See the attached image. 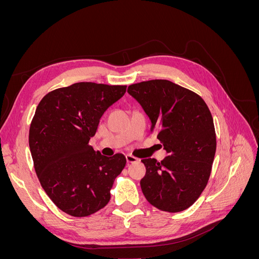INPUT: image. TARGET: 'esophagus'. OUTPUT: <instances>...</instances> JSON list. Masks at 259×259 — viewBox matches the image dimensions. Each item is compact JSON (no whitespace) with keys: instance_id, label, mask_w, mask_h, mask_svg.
<instances>
[{"instance_id":"1","label":"esophagus","mask_w":259,"mask_h":259,"mask_svg":"<svg viewBox=\"0 0 259 259\" xmlns=\"http://www.w3.org/2000/svg\"><path fill=\"white\" fill-rule=\"evenodd\" d=\"M126 161H127V163H136V162H138V159L135 158L134 155L127 154V155H126Z\"/></svg>"}]
</instances>
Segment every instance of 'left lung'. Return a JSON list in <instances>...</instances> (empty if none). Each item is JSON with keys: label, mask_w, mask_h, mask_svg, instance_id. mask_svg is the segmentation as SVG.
<instances>
[{"label": "left lung", "mask_w": 259, "mask_h": 259, "mask_svg": "<svg viewBox=\"0 0 259 259\" xmlns=\"http://www.w3.org/2000/svg\"><path fill=\"white\" fill-rule=\"evenodd\" d=\"M127 92L151 120V132L168 153L165 159H143V193L154 207L177 213L190 207L205 189L216 152L213 116L194 92L167 80L128 86Z\"/></svg>", "instance_id": "1"}]
</instances>
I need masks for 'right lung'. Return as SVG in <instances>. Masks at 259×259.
<instances>
[{"label":"right lung","mask_w":259,"mask_h":259,"mask_svg":"<svg viewBox=\"0 0 259 259\" xmlns=\"http://www.w3.org/2000/svg\"><path fill=\"white\" fill-rule=\"evenodd\" d=\"M126 85L74 83L54 90L37 105L29 130L34 169L46 194L74 217L96 213L110 201L114 179L126 159L101 155L89 145L100 117Z\"/></svg>","instance_id":"add662e5"}]
</instances>
